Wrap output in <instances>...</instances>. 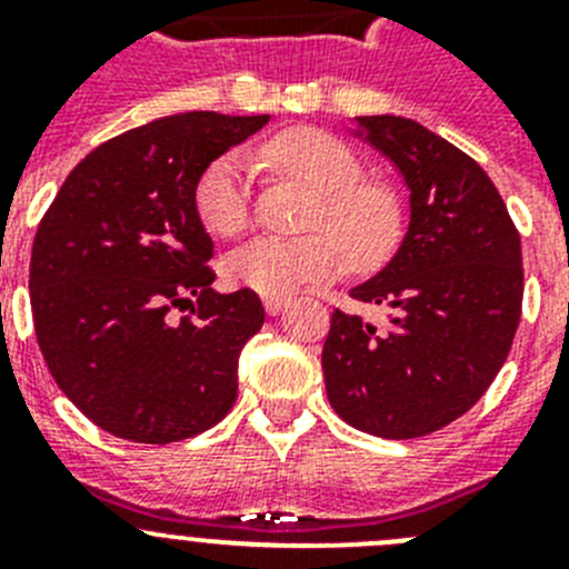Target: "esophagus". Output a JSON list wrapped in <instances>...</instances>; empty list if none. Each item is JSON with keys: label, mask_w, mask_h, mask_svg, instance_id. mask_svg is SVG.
<instances>
[{"label": "esophagus", "mask_w": 569, "mask_h": 569, "mask_svg": "<svg viewBox=\"0 0 569 569\" xmlns=\"http://www.w3.org/2000/svg\"><path fill=\"white\" fill-rule=\"evenodd\" d=\"M288 305H290L288 296H264V310H268L270 316H279Z\"/></svg>", "instance_id": "1"}]
</instances>
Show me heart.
Segmentation results:
<instances>
[{
  "instance_id": "obj_1",
  "label": "heart",
  "mask_w": 569,
  "mask_h": 569,
  "mask_svg": "<svg viewBox=\"0 0 569 569\" xmlns=\"http://www.w3.org/2000/svg\"><path fill=\"white\" fill-rule=\"evenodd\" d=\"M264 168L316 196L305 239H256L224 259L230 281L261 296H288L305 284L333 279L341 250L356 268H376L399 248L405 204L390 184L365 179L353 148L333 133L290 128L259 148ZM196 219L219 239H239L253 224L248 173L236 156H219L193 188Z\"/></svg>"
}]
</instances>
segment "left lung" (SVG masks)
<instances>
[{"label":"left lung","instance_id":"obj_1","mask_svg":"<svg viewBox=\"0 0 569 569\" xmlns=\"http://www.w3.org/2000/svg\"><path fill=\"white\" fill-rule=\"evenodd\" d=\"M367 142L410 188L393 261L336 308L321 370L336 413L381 439H419L465 416L499 376L521 319V239L490 176L465 150L399 116H361Z\"/></svg>","mask_w":569,"mask_h":569}]
</instances>
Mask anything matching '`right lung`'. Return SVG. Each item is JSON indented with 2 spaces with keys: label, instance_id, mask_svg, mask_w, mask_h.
<instances>
[{
  "label": "right lung",
  "instance_id": "add662e5",
  "mask_svg": "<svg viewBox=\"0 0 569 569\" xmlns=\"http://www.w3.org/2000/svg\"><path fill=\"white\" fill-rule=\"evenodd\" d=\"M270 116L193 110L113 136L70 170L30 253L39 350L64 396L110 436L170 445L236 401V365L264 325L250 288L216 293L193 188Z\"/></svg>",
  "mask_w": 569,
  "mask_h": 569
}]
</instances>
